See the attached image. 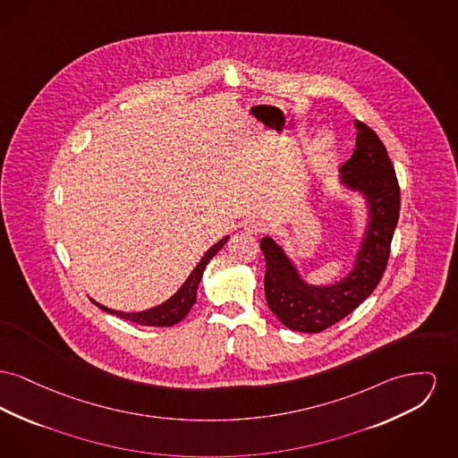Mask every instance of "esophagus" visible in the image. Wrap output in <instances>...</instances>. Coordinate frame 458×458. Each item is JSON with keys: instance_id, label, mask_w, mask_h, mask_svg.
<instances>
[{"instance_id": "1", "label": "esophagus", "mask_w": 458, "mask_h": 458, "mask_svg": "<svg viewBox=\"0 0 458 458\" xmlns=\"http://www.w3.org/2000/svg\"><path fill=\"white\" fill-rule=\"evenodd\" d=\"M245 230L249 233H254V235H259V233H265L268 230V223L261 217H250L245 221Z\"/></svg>"}]
</instances>
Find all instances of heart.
<instances>
[{"label":"heart","instance_id":"b5f03b06","mask_svg":"<svg viewBox=\"0 0 458 458\" xmlns=\"http://www.w3.org/2000/svg\"><path fill=\"white\" fill-rule=\"evenodd\" d=\"M325 147H327V141H318V145H317V152H322V150H325Z\"/></svg>","mask_w":458,"mask_h":458}]
</instances>
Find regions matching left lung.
<instances>
[{"instance_id":"obj_1","label":"left lung","mask_w":458,"mask_h":458,"mask_svg":"<svg viewBox=\"0 0 458 458\" xmlns=\"http://www.w3.org/2000/svg\"><path fill=\"white\" fill-rule=\"evenodd\" d=\"M356 148L344 162L343 180L370 200V226L350 276L332 287H310L299 280L285 254L269 237L261 241L267 259L265 296L268 308L285 327L317 334L341 322L374 293L391 254L400 217L402 191L394 165L376 131L356 123Z\"/></svg>"}]
</instances>
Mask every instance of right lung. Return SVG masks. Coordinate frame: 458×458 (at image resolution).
<instances>
[{"mask_svg": "<svg viewBox=\"0 0 458 458\" xmlns=\"http://www.w3.org/2000/svg\"><path fill=\"white\" fill-rule=\"evenodd\" d=\"M228 237L221 239L219 242L215 243L206 254L204 258L199 261V265L195 267V269L190 273L187 282L182 285V289L171 297L167 299L164 304L157 306V308H152V310H147V311H141V313H121V311H114V310H108L106 306L95 302L100 310L112 313V315H117L124 320H130V322L138 323V325H147V327H171L174 323L182 322L187 315H189L190 308L193 306L195 302V296H197V287H199V282L202 278V273L208 267V263L213 259L216 252L226 243Z\"/></svg>", "mask_w": 458, "mask_h": 458, "instance_id": "right-lung-1", "label": "right lung"}]
</instances>
